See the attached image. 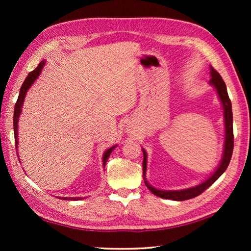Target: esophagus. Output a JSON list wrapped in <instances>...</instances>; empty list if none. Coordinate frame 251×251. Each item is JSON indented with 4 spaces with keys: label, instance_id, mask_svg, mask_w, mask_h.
<instances>
[{
    "label": "esophagus",
    "instance_id": "obj_1",
    "mask_svg": "<svg viewBox=\"0 0 251 251\" xmlns=\"http://www.w3.org/2000/svg\"><path fill=\"white\" fill-rule=\"evenodd\" d=\"M129 131H130V132H131V130H129Z\"/></svg>",
    "mask_w": 251,
    "mask_h": 251
}]
</instances>
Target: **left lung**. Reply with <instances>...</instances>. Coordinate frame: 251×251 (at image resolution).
<instances>
[{"instance_id":"left-lung-1","label":"left lung","mask_w":251,"mask_h":251,"mask_svg":"<svg viewBox=\"0 0 251 251\" xmlns=\"http://www.w3.org/2000/svg\"><path fill=\"white\" fill-rule=\"evenodd\" d=\"M210 81L209 85L216 89L218 97H219L222 109H223V121H225V145H223V153H222V158L218 165L216 170L212 173L209 177H208L205 181H202L201 183L197 184L195 186H192L189 189H183V190H159L154 188L150 183L148 182L147 180V165H148V159H147V152L145 149L142 148L143 152V180H145V183L147 188L150 190L154 195H156L161 199H166V200H173V201H185L193 199V197L199 196L206 189L209 188V186L215 182L218 178L226 172L228 164H230L232 153H233V147H234V137H233V113H232V103L231 100L228 98L227 90L226 83L223 81L221 75L218 73L214 68L210 66Z\"/></svg>"}]
</instances>
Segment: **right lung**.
<instances>
[{"mask_svg": "<svg viewBox=\"0 0 251 251\" xmlns=\"http://www.w3.org/2000/svg\"><path fill=\"white\" fill-rule=\"evenodd\" d=\"M45 66V60L41 61L39 63V66H37L33 71L30 72L28 74V76L25 79L24 84L21 85V88H20V92H19V96H18V99H17V102L15 104V110H14V134H15V145H16V150H18V122H19V117L21 114V111H23V105L25 102V95L28 93V90L30 89V87L32 85L34 84V82L36 81L37 78H39L40 74L42 72V69L44 68ZM117 146H113L109 148L108 150L104 151L103 155H102V166L103 168L105 167V164L106 161H108V158L110 156V154L112 153V151L114 150ZM17 156H18V151H17ZM61 200H66V201H79V200H83V197H59Z\"/></svg>", "mask_w": 251, "mask_h": 251, "instance_id": "add662e5", "label": "right lung"}]
</instances>
